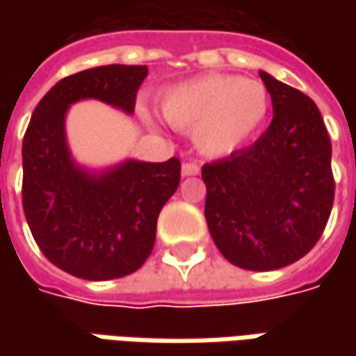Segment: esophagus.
<instances>
[{
	"label": "esophagus",
	"mask_w": 356,
	"mask_h": 356,
	"mask_svg": "<svg viewBox=\"0 0 356 356\" xmlns=\"http://www.w3.org/2000/svg\"><path fill=\"white\" fill-rule=\"evenodd\" d=\"M200 174V166L196 162H184L182 164V176H196Z\"/></svg>",
	"instance_id": "obj_1"
}]
</instances>
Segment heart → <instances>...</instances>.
I'll use <instances>...</instances> for the list:
<instances>
[{
  "instance_id": "1",
  "label": "heart",
  "mask_w": 356,
  "mask_h": 356,
  "mask_svg": "<svg viewBox=\"0 0 356 356\" xmlns=\"http://www.w3.org/2000/svg\"><path fill=\"white\" fill-rule=\"evenodd\" d=\"M160 108L172 127L194 130V143L204 154L226 156L259 129L269 95L259 81L213 73L168 89Z\"/></svg>"
}]
</instances>
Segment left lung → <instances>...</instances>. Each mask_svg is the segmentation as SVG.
Returning a JSON list of instances; mask_svg holds the SVG:
<instances>
[{
  "label": "left lung",
  "instance_id": "obj_1",
  "mask_svg": "<svg viewBox=\"0 0 356 356\" xmlns=\"http://www.w3.org/2000/svg\"><path fill=\"white\" fill-rule=\"evenodd\" d=\"M273 104L269 129L248 148L204 164L206 222L229 264L271 271L301 259L329 222L335 178L317 104L259 71Z\"/></svg>",
  "mask_w": 356,
  "mask_h": 356
}]
</instances>
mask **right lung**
<instances>
[{"label":"right lung","mask_w":356,"mask_h":356,"mask_svg":"<svg viewBox=\"0 0 356 356\" xmlns=\"http://www.w3.org/2000/svg\"><path fill=\"white\" fill-rule=\"evenodd\" d=\"M146 65H104L61 79L39 101L23 136V212L53 266L89 281L140 269L158 213L180 184V160H127L103 174L79 168L65 140L67 108L83 99L134 111Z\"/></svg>","instance_id":"obj_1"}]
</instances>
